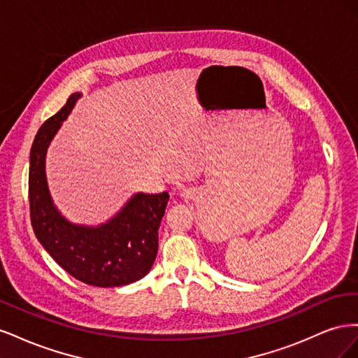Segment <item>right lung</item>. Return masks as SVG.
Listing matches in <instances>:
<instances>
[{
	"instance_id": "add662e5",
	"label": "right lung",
	"mask_w": 358,
	"mask_h": 358,
	"mask_svg": "<svg viewBox=\"0 0 358 358\" xmlns=\"http://www.w3.org/2000/svg\"><path fill=\"white\" fill-rule=\"evenodd\" d=\"M80 96L71 94L66 106L38 129L29 155V216L38 242L49 255L82 282L112 288L133 284L149 273L158 252V229L169 192H138L115 218L100 227L69 222L52 203L45 157L61 122Z\"/></svg>"
}]
</instances>
